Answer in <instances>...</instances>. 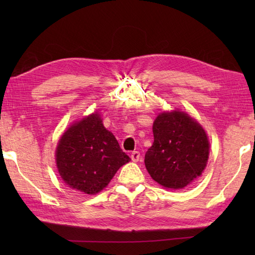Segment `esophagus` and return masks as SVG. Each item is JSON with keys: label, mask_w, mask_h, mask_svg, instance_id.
<instances>
[{"label": "esophagus", "mask_w": 255, "mask_h": 255, "mask_svg": "<svg viewBox=\"0 0 255 255\" xmlns=\"http://www.w3.org/2000/svg\"><path fill=\"white\" fill-rule=\"evenodd\" d=\"M130 158H131V160L133 162L139 161V159H140V152H139V151H132Z\"/></svg>", "instance_id": "34e87169"}]
</instances>
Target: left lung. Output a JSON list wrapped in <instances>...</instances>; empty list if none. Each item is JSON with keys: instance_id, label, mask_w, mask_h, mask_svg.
Wrapping results in <instances>:
<instances>
[{"instance_id": "1", "label": "left lung", "mask_w": 255, "mask_h": 255, "mask_svg": "<svg viewBox=\"0 0 255 255\" xmlns=\"http://www.w3.org/2000/svg\"><path fill=\"white\" fill-rule=\"evenodd\" d=\"M152 129L154 141L145 152L144 164L155 182L180 189L202 175L209 142L196 121L183 112L161 113Z\"/></svg>"}]
</instances>
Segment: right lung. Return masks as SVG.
Masks as SVG:
<instances>
[{
	"label": "right lung",
	"instance_id": "right-lung-1",
	"mask_svg": "<svg viewBox=\"0 0 255 255\" xmlns=\"http://www.w3.org/2000/svg\"><path fill=\"white\" fill-rule=\"evenodd\" d=\"M58 171L64 183L85 194L101 192L119 167L130 158L97 114L83 118L63 133L56 151Z\"/></svg>",
	"mask_w": 255,
	"mask_h": 255
}]
</instances>
